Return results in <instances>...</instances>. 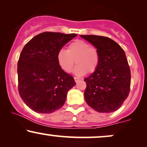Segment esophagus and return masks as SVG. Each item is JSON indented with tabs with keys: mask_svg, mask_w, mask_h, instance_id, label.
Returning <instances> with one entry per match:
<instances>
[{
	"mask_svg": "<svg viewBox=\"0 0 147 147\" xmlns=\"http://www.w3.org/2000/svg\"><path fill=\"white\" fill-rule=\"evenodd\" d=\"M74 79H75V82L77 83V82H78L80 79H79V78H77V77H74Z\"/></svg>",
	"mask_w": 147,
	"mask_h": 147,
	"instance_id": "obj_1",
	"label": "esophagus"
}]
</instances>
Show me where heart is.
<instances>
[{
    "mask_svg": "<svg viewBox=\"0 0 147 147\" xmlns=\"http://www.w3.org/2000/svg\"><path fill=\"white\" fill-rule=\"evenodd\" d=\"M57 60L60 68L65 72H70L75 63L74 72L82 76L92 73L99 66L100 57L97 48L90 47V44L83 40H75L68 46L67 51L61 49L57 52Z\"/></svg>",
    "mask_w": 147,
    "mask_h": 147,
    "instance_id": "obj_1",
    "label": "heart"
}]
</instances>
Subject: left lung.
<instances>
[{
  "label": "left lung",
  "instance_id": "obj_1",
  "mask_svg": "<svg viewBox=\"0 0 147 147\" xmlns=\"http://www.w3.org/2000/svg\"><path fill=\"white\" fill-rule=\"evenodd\" d=\"M93 45L100 57L97 70L84 79V98L90 107L99 113H111L121 107L129 96L131 71L124 50L110 38L81 35Z\"/></svg>",
  "mask_w": 147,
  "mask_h": 147
}]
</instances>
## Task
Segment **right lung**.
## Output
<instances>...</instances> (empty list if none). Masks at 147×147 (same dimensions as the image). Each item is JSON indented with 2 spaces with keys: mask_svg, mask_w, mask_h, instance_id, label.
Segmentation results:
<instances>
[{
  "mask_svg": "<svg viewBox=\"0 0 147 147\" xmlns=\"http://www.w3.org/2000/svg\"><path fill=\"white\" fill-rule=\"evenodd\" d=\"M77 34L45 32L33 37L22 50L18 61V92L28 107L51 113L65 104L75 79L59 65L57 55Z\"/></svg>",
  "mask_w": 147,
  "mask_h": 147,
  "instance_id": "obj_1",
  "label": "right lung"
}]
</instances>
